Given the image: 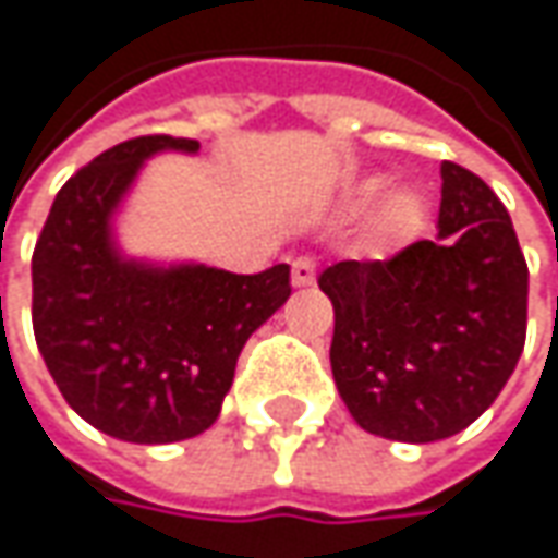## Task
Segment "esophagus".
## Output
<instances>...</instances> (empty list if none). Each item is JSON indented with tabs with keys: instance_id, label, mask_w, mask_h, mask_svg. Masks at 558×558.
<instances>
[{
	"instance_id": "1",
	"label": "esophagus",
	"mask_w": 558,
	"mask_h": 558,
	"mask_svg": "<svg viewBox=\"0 0 558 558\" xmlns=\"http://www.w3.org/2000/svg\"><path fill=\"white\" fill-rule=\"evenodd\" d=\"M314 279H317V260L314 257H294L292 264V286L298 289H304V286H314Z\"/></svg>"
}]
</instances>
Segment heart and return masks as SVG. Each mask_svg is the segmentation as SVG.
Instances as JSON below:
<instances>
[{
  "label": "heart",
  "mask_w": 558,
  "mask_h": 558,
  "mask_svg": "<svg viewBox=\"0 0 558 558\" xmlns=\"http://www.w3.org/2000/svg\"><path fill=\"white\" fill-rule=\"evenodd\" d=\"M383 184L386 182L376 179V175L354 184L349 194L351 213H361V209L367 207L376 194L383 191ZM427 216H430V207H427V197L421 191H414V187H396L374 209L367 238H371V244H374L376 251H383V254L402 251L404 244H411L414 238L424 232Z\"/></svg>",
  "instance_id": "heart-1"
}]
</instances>
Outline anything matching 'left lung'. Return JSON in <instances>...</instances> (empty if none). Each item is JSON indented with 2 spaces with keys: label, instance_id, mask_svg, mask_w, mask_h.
I'll return each mask as SVG.
<instances>
[{
  "label": "left lung",
  "instance_id": "left-lung-1",
  "mask_svg": "<svg viewBox=\"0 0 558 558\" xmlns=\"http://www.w3.org/2000/svg\"><path fill=\"white\" fill-rule=\"evenodd\" d=\"M439 241L320 272L332 301V376L351 417L399 442L474 424L515 371L527 332V264L484 179L442 162Z\"/></svg>",
  "mask_w": 558,
  "mask_h": 558
}]
</instances>
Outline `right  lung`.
<instances>
[{
  "mask_svg": "<svg viewBox=\"0 0 558 558\" xmlns=\"http://www.w3.org/2000/svg\"><path fill=\"white\" fill-rule=\"evenodd\" d=\"M159 150L201 144L147 134L99 154L56 194L31 264L34 336L59 392L97 430L144 446L213 427L244 342L292 294L286 264L238 276L122 257L112 213Z\"/></svg>",
  "mask_w": 558,
  "mask_h": 558,
  "instance_id": "add662e5",
  "label": "right lung"
}]
</instances>
